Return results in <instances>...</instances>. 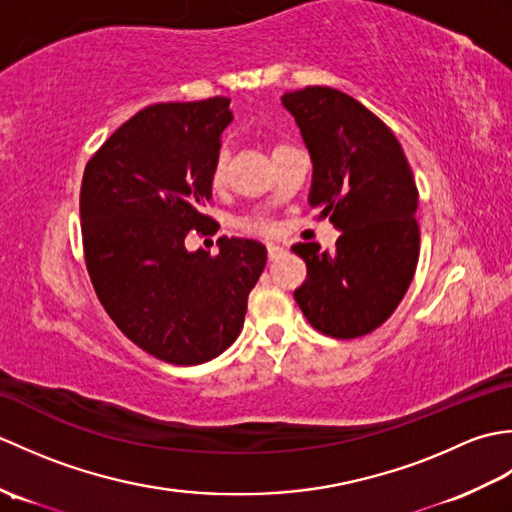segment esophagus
I'll use <instances>...</instances> for the list:
<instances>
[{
    "label": "esophagus",
    "mask_w": 512,
    "mask_h": 512,
    "mask_svg": "<svg viewBox=\"0 0 512 512\" xmlns=\"http://www.w3.org/2000/svg\"><path fill=\"white\" fill-rule=\"evenodd\" d=\"M281 253H284V248L277 246V244H268V259H270V262L277 259Z\"/></svg>",
    "instance_id": "1"
}]
</instances>
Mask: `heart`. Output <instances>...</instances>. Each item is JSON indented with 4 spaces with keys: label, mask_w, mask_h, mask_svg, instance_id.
Listing matches in <instances>:
<instances>
[{
    "label": "heart",
    "mask_w": 512,
    "mask_h": 512,
    "mask_svg": "<svg viewBox=\"0 0 512 512\" xmlns=\"http://www.w3.org/2000/svg\"><path fill=\"white\" fill-rule=\"evenodd\" d=\"M226 165H228V151L220 149L213 158V165H211V187L213 189H220L222 184L226 182ZM248 231H270V224L264 220H250L244 224Z\"/></svg>",
    "instance_id": "obj_1"
}]
</instances>
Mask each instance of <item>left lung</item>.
<instances>
[{
  "instance_id": "8db88e82",
  "label": "left lung",
  "mask_w": 512,
  "mask_h": 512,
  "mask_svg": "<svg viewBox=\"0 0 512 512\" xmlns=\"http://www.w3.org/2000/svg\"><path fill=\"white\" fill-rule=\"evenodd\" d=\"M312 160L308 202L330 217L332 250L299 242L308 277L295 301L314 330L356 339L380 328L416 273L418 189L396 136L363 103L334 88L281 96Z\"/></svg>"
}]
</instances>
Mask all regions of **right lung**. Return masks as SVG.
<instances>
[{
    "label": "right lung",
    "instance_id": "obj_1",
    "mask_svg": "<svg viewBox=\"0 0 512 512\" xmlns=\"http://www.w3.org/2000/svg\"><path fill=\"white\" fill-rule=\"evenodd\" d=\"M228 103L149 105L83 173L81 233L96 295L129 341L171 365H200L233 345L266 266L257 239L220 237L215 257L184 246L189 231L213 224L202 209L233 121Z\"/></svg>",
    "mask_w": 512,
    "mask_h": 512
}]
</instances>
